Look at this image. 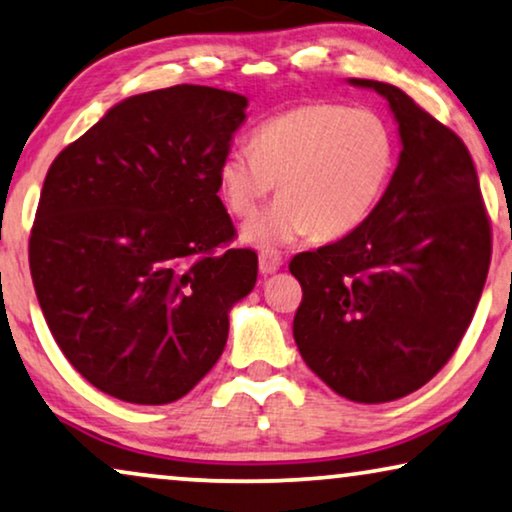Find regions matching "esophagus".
I'll return each mask as SVG.
<instances>
[{
    "label": "esophagus",
    "mask_w": 512,
    "mask_h": 512,
    "mask_svg": "<svg viewBox=\"0 0 512 512\" xmlns=\"http://www.w3.org/2000/svg\"><path fill=\"white\" fill-rule=\"evenodd\" d=\"M281 267H283L281 252H274V250H262L260 252V271L264 276L276 274V271Z\"/></svg>",
    "instance_id": "obj_1"
}]
</instances>
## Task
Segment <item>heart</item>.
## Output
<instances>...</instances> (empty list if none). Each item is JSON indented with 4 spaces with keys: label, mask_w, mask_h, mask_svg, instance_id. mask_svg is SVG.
<instances>
[{
    "label": "heart",
    "mask_w": 512,
    "mask_h": 512,
    "mask_svg": "<svg viewBox=\"0 0 512 512\" xmlns=\"http://www.w3.org/2000/svg\"><path fill=\"white\" fill-rule=\"evenodd\" d=\"M393 163L391 128L377 112L311 102L264 121L250 147L229 149L217 185L231 215L250 217L278 180L281 199L243 231L257 248L306 234L335 241L370 217Z\"/></svg>",
    "instance_id": "b5f03b06"
}]
</instances>
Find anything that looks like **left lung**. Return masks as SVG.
Masks as SVG:
<instances>
[{
	"label": "left lung",
	"instance_id": "obj_1",
	"mask_svg": "<svg viewBox=\"0 0 512 512\" xmlns=\"http://www.w3.org/2000/svg\"><path fill=\"white\" fill-rule=\"evenodd\" d=\"M384 95L403 152L384 196L351 234L299 252L295 342L353 403H391L428 384L466 335L492 262V222L468 147L398 86Z\"/></svg>",
	"mask_w": 512,
	"mask_h": 512
}]
</instances>
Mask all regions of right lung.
I'll use <instances>...</instances> for the list:
<instances>
[{
	"mask_svg": "<svg viewBox=\"0 0 512 512\" xmlns=\"http://www.w3.org/2000/svg\"><path fill=\"white\" fill-rule=\"evenodd\" d=\"M248 100L210 86L133 95L53 159L30 274L53 339L102 393L187 395L222 356L257 252L231 248L217 166Z\"/></svg>",
	"mask_w": 512,
	"mask_h": 512,
	"instance_id": "obj_1",
	"label": "right lung"
}]
</instances>
